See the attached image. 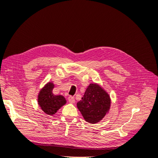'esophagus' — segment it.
<instances>
[{
    "label": "esophagus",
    "instance_id": "esophagus-1",
    "mask_svg": "<svg viewBox=\"0 0 158 158\" xmlns=\"http://www.w3.org/2000/svg\"><path fill=\"white\" fill-rule=\"evenodd\" d=\"M68 99H69V102L71 103H75V99H74V98L72 97V96H69L68 98Z\"/></svg>",
    "mask_w": 158,
    "mask_h": 158
}]
</instances>
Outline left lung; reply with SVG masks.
<instances>
[{
  "label": "left lung",
  "instance_id": "left-lung-1",
  "mask_svg": "<svg viewBox=\"0 0 158 158\" xmlns=\"http://www.w3.org/2000/svg\"><path fill=\"white\" fill-rule=\"evenodd\" d=\"M110 107V95L97 83L90 84L82 99L77 103V107L84 120L91 124L102 121L109 113Z\"/></svg>",
  "mask_w": 158,
  "mask_h": 158
}]
</instances>
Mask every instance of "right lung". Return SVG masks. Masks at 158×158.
<instances>
[{"label":"right lung","instance_id":"right-lung-1","mask_svg":"<svg viewBox=\"0 0 158 158\" xmlns=\"http://www.w3.org/2000/svg\"><path fill=\"white\" fill-rule=\"evenodd\" d=\"M55 85L52 82L47 83L38 94V105L45 114L53 115L66 104V100L63 95H56L52 93Z\"/></svg>","mask_w":158,"mask_h":158}]
</instances>
